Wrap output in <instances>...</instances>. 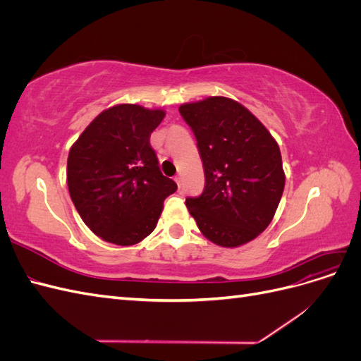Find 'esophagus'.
Segmentation results:
<instances>
[{"instance_id": "1", "label": "esophagus", "mask_w": 361, "mask_h": 361, "mask_svg": "<svg viewBox=\"0 0 361 361\" xmlns=\"http://www.w3.org/2000/svg\"><path fill=\"white\" fill-rule=\"evenodd\" d=\"M174 180H176V183H178V187H179V190H180V178H179V176H176V178H174Z\"/></svg>"}]
</instances>
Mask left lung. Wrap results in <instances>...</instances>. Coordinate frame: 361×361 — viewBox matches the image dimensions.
<instances>
[{
  "mask_svg": "<svg viewBox=\"0 0 361 361\" xmlns=\"http://www.w3.org/2000/svg\"><path fill=\"white\" fill-rule=\"evenodd\" d=\"M204 169V190L187 197L200 232L216 245L238 247L271 223L285 190L277 141L245 106L223 96L183 104Z\"/></svg>",
  "mask_w": 361,
  "mask_h": 361,
  "instance_id": "left-lung-1",
  "label": "left lung"
}]
</instances>
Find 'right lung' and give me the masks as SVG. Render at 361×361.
Listing matches in <instances>:
<instances>
[{
	"label": "right lung",
	"mask_w": 361,
	"mask_h": 361,
	"mask_svg": "<svg viewBox=\"0 0 361 361\" xmlns=\"http://www.w3.org/2000/svg\"><path fill=\"white\" fill-rule=\"evenodd\" d=\"M162 110L122 104L102 111L71 147V199L90 231L106 243L134 245L149 236L178 185L159 170L150 134Z\"/></svg>",
	"instance_id": "1"
}]
</instances>
